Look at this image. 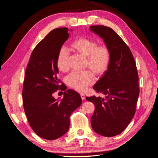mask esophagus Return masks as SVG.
Instances as JSON below:
<instances>
[{
    "label": "esophagus",
    "mask_w": 158,
    "mask_h": 158,
    "mask_svg": "<svg viewBox=\"0 0 158 158\" xmlns=\"http://www.w3.org/2000/svg\"><path fill=\"white\" fill-rule=\"evenodd\" d=\"M80 96H81V98H82V100H84V99H85V95H84V94H80Z\"/></svg>",
    "instance_id": "esophagus-1"
}]
</instances>
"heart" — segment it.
<instances>
[{
	"mask_svg": "<svg viewBox=\"0 0 158 158\" xmlns=\"http://www.w3.org/2000/svg\"><path fill=\"white\" fill-rule=\"evenodd\" d=\"M70 48L86 58L85 65L96 74L102 76L108 70L111 54L107 45H98L96 41L87 37H79L71 43ZM68 59V51L64 48H61L56 60V66L60 71L64 73L69 70ZM66 81L72 88L78 92H84L89 85L94 83L95 76L90 70L73 71L66 77Z\"/></svg>",
	"mask_w": 158,
	"mask_h": 158,
	"instance_id": "heart-1",
	"label": "heart"
}]
</instances>
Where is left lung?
<instances>
[{
    "label": "left lung",
    "mask_w": 158,
    "mask_h": 158,
    "mask_svg": "<svg viewBox=\"0 0 158 158\" xmlns=\"http://www.w3.org/2000/svg\"><path fill=\"white\" fill-rule=\"evenodd\" d=\"M90 30L103 40L111 51V63L94 89L106 98L86 97L95 111L91 118L93 130L111 137L121 134L131 121L139 95L136 63L128 47L111 27L92 26Z\"/></svg>",
    "instance_id": "obj_1"
}]
</instances>
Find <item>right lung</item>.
<instances>
[{"label":"right lung","mask_w":158,"mask_h":158,"mask_svg":"<svg viewBox=\"0 0 158 158\" xmlns=\"http://www.w3.org/2000/svg\"><path fill=\"white\" fill-rule=\"evenodd\" d=\"M69 36L67 27L56 28L37 45L30 56L23 84V109L28 122L38 136L48 140L66 133L71 113L82 104L80 94L73 89L64 92L61 99L53 97L58 89L65 90L60 85L56 60Z\"/></svg>","instance_id":"obj_1"}]
</instances>
